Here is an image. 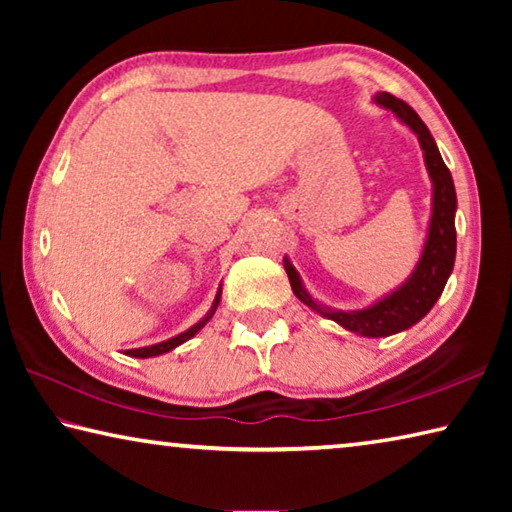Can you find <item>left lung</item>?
<instances>
[{
    "label": "left lung",
    "mask_w": 512,
    "mask_h": 512,
    "mask_svg": "<svg viewBox=\"0 0 512 512\" xmlns=\"http://www.w3.org/2000/svg\"><path fill=\"white\" fill-rule=\"evenodd\" d=\"M375 103L381 108L395 112V117L404 121V124L418 135L424 151V164H427L429 178L433 183V212L429 221V235L427 241H424V250L418 266H415V271L400 289L388 293L386 298L377 300L375 305L357 311H341L318 305V302L309 296L307 289L302 287V280L296 268H293L289 259L284 257V268H287L291 289L300 302H305L307 307L318 311L320 316L334 320V323L350 329V332L370 336V339L402 332V329H409L411 325L427 316L431 307L436 305V300L440 298V293H443L456 259V189L452 173H449L447 164L440 158V151L436 142H433L429 128L424 126V121L418 117V112H415L409 103L393 97V94L379 92L375 97Z\"/></svg>",
    "instance_id": "1"
}]
</instances>
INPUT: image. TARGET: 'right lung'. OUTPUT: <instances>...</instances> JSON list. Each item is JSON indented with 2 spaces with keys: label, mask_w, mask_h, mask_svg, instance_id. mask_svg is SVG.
Here are the masks:
<instances>
[{
  "label": "right lung",
  "mask_w": 512,
  "mask_h": 512,
  "mask_svg": "<svg viewBox=\"0 0 512 512\" xmlns=\"http://www.w3.org/2000/svg\"><path fill=\"white\" fill-rule=\"evenodd\" d=\"M219 300H221V289H219V293H216V298H214V305H212V309H210V314H207L203 320H198V323H196L194 327H189L187 332L178 334V336H173V339H169V341H162V343L149 345V348H137V350H128L126 354H128V357H137V359H149V357H158V354L171 352L173 348H178L180 343H185V341L192 339V336L198 332V329H201V327L207 323V320H210V318L214 316L216 307H219Z\"/></svg>",
  "instance_id": "1"
}]
</instances>
